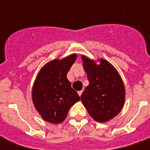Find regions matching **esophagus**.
<instances>
[{"instance_id": "obj_1", "label": "esophagus", "mask_w": 150, "mask_h": 150, "mask_svg": "<svg viewBox=\"0 0 150 150\" xmlns=\"http://www.w3.org/2000/svg\"><path fill=\"white\" fill-rule=\"evenodd\" d=\"M82 93H83V91H78V94H79V96H81V95H82Z\"/></svg>"}]
</instances>
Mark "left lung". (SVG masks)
Returning <instances> with one entry per match:
<instances>
[{"label": "left lung", "instance_id": "left-lung-1", "mask_svg": "<svg viewBox=\"0 0 150 150\" xmlns=\"http://www.w3.org/2000/svg\"><path fill=\"white\" fill-rule=\"evenodd\" d=\"M82 60L89 81L82 93V103L93 120L107 122L121 111L125 104V90L122 79L105 59H100V64L84 55Z\"/></svg>", "mask_w": 150, "mask_h": 150}]
</instances>
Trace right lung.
Wrapping results in <instances>:
<instances>
[{"instance_id":"1","label":"right lung","mask_w":150,"mask_h":150,"mask_svg":"<svg viewBox=\"0 0 150 150\" xmlns=\"http://www.w3.org/2000/svg\"><path fill=\"white\" fill-rule=\"evenodd\" d=\"M75 54L47 62L40 70L32 90V100L42 118L51 124L62 122L72 105L80 100L67 75L75 62Z\"/></svg>"}]
</instances>
